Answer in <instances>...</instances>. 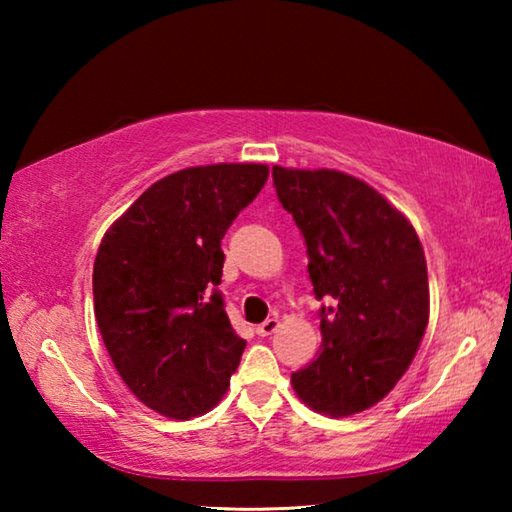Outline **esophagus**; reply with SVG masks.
<instances>
[{
	"label": "esophagus",
	"mask_w": 512,
	"mask_h": 512,
	"mask_svg": "<svg viewBox=\"0 0 512 512\" xmlns=\"http://www.w3.org/2000/svg\"><path fill=\"white\" fill-rule=\"evenodd\" d=\"M277 325H280V320H277L275 316H273V318H266L262 325H257V334H259V336H268V334H273L275 329H277Z\"/></svg>",
	"instance_id": "esophagus-1"
}]
</instances>
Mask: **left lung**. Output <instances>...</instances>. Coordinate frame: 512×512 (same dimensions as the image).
<instances>
[{
  "mask_svg": "<svg viewBox=\"0 0 512 512\" xmlns=\"http://www.w3.org/2000/svg\"><path fill=\"white\" fill-rule=\"evenodd\" d=\"M320 305L318 357L291 375L302 402L343 418L370 409L411 366L429 320V277L413 225L348 173L273 167Z\"/></svg>",
  "mask_w": 512,
  "mask_h": 512,
  "instance_id": "left-lung-1",
  "label": "left lung"
}]
</instances>
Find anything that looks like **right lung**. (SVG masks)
<instances>
[{
    "label": "right lung",
    "mask_w": 512,
    "mask_h": 512,
    "mask_svg": "<svg viewBox=\"0 0 512 512\" xmlns=\"http://www.w3.org/2000/svg\"><path fill=\"white\" fill-rule=\"evenodd\" d=\"M266 178L264 164L176 171L101 241L92 273L101 339L137 400L167 418L210 411L244 354L219 291L221 239Z\"/></svg>",
    "instance_id": "right-lung-1"
}]
</instances>
